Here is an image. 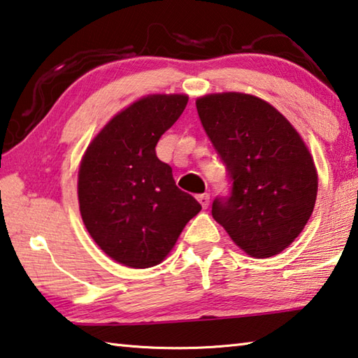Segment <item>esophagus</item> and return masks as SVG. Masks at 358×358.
<instances>
[{
    "instance_id": "obj_1",
    "label": "esophagus",
    "mask_w": 358,
    "mask_h": 358,
    "mask_svg": "<svg viewBox=\"0 0 358 358\" xmlns=\"http://www.w3.org/2000/svg\"><path fill=\"white\" fill-rule=\"evenodd\" d=\"M196 199L199 201V204L203 206V209H206L210 203V195H209V193H201V195L196 196Z\"/></svg>"
}]
</instances>
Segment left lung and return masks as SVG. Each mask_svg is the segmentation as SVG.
I'll use <instances>...</instances> for the list:
<instances>
[{"label": "left lung", "instance_id": "left-lung-1", "mask_svg": "<svg viewBox=\"0 0 358 358\" xmlns=\"http://www.w3.org/2000/svg\"><path fill=\"white\" fill-rule=\"evenodd\" d=\"M196 110L228 169L231 193L215 198L212 217L253 258L283 252L315 209L317 173L291 122L259 97L209 94Z\"/></svg>", "mask_w": 358, "mask_h": 358}]
</instances>
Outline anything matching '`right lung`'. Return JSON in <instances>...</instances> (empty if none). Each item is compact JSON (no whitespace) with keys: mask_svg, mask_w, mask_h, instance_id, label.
Here are the masks:
<instances>
[{"mask_svg":"<svg viewBox=\"0 0 358 358\" xmlns=\"http://www.w3.org/2000/svg\"><path fill=\"white\" fill-rule=\"evenodd\" d=\"M189 97L152 94L111 119L87 146L78 171V203L94 242L119 264H160L201 210L179 189L155 146Z\"/></svg>","mask_w":358,"mask_h":358,"instance_id":"1","label":"right lung"}]
</instances>
